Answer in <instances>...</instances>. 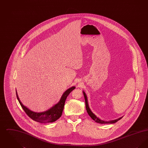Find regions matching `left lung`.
Listing matches in <instances>:
<instances>
[{
  "instance_id": "8db88e82",
  "label": "left lung",
  "mask_w": 148,
  "mask_h": 148,
  "mask_svg": "<svg viewBox=\"0 0 148 148\" xmlns=\"http://www.w3.org/2000/svg\"><path fill=\"white\" fill-rule=\"evenodd\" d=\"M83 94H84V97L85 106H86V109L87 113L89 114V115L91 117L92 119L94 120L95 122H97L98 123H100V124H113V123H115L117 122L118 120H119L123 118V116H122V117H120L117 119L109 120V121H105V120H103L100 119V118H99L98 117H97L94 113L92 112L91 109H90V108L89 106L87 96H86L85 92L84 91H83Z\"/></svg>"
}]
</instances>
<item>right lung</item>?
Segmentation results:
<instances>
[{
    "label": "right lung",
    "mask_w": 148,
    "mask_h": 148,
    "mask_svg": "<svg viewBox=\"0 0 148 148\" xmlns=\"http://www.w3.org/2000/svg\"><path fill=\"white\" fill-rule=\"evenodd\" d=\"M75 88V86H72L70 88L68 89L65 92H64L59 101L56 104L52 106L51 108H50L49 109L47 110V111H45L43 112H40V113L32 111L27 106H24L19 98L16 90V94L17 99L22 108L31 119L39 123H52V122L56 121V120L58 119L62 116L65 100L67 98V97L68 96V95L70 94V92H72V90H73Z\"/></svg>",
    "instance_id": "add662e5"
}]
</instances>
